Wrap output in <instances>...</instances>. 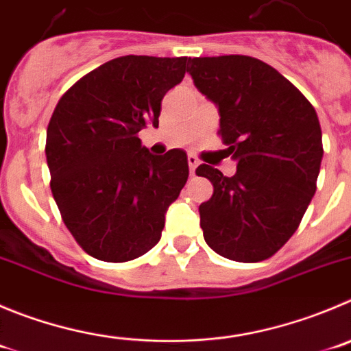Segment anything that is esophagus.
I'll return each mask as SVG.
<instances>
[{
	"mask_svg": "<svg viewBox=\"0 0 351 351\" xmlns=\"http://www.w3.org/2000/svg\"><path fill=\"white\" fill-rule=\"evenodd\" d=\"M186 160H189V168H191V175L194 176L195 168H197V165H199V159L195 156H189V157H186Z\"/></svg>",
	"mask_w": 351,
	"mask_h": 351,
	"instance_id": "esophagus-1",
	"label": "esophagus"
}]
</instances>
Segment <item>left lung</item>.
Segmentation results:
<instances>
[{"mask_svg":"<svg viewBox=\"0 0 351 351\" xmlns=\"http://www.w3.org/2000/svg\"><path fill=\"white\" fill-rule=\"evenodd\" d=\"M195 86L220 110L218 135L237 173L201 165L213 183L199 206L204 241L220 256L256 263L300 227L317 191L322 131L313 106L271 65L245 55L191 58Z\"/></svg>","mask_w":351,"mask_h":351,"instance_id":"1","label":"left lung"}]
</instances>
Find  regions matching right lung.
Wrapping results in <instances>:
<instances>
[{
    "label": "right lung",
    "mask_w": 351,
    "mask_h": 351,
    "mask_svg": "<svg viewBox=\"0 0 351 351\" xmlns=\"http://www.w3.org/2000/svg\"><path fill=\"white\" fill-rule=\"evenodd\" d=\"M186 57L126 55L60 97L47 130L50 186L65 227L90 256L135 260L159 242L168 206L189 178L186 154L152 156L138 131L159 126L160 101Z\"/></svg>",
    "instance_id": "obj_1"
}]
</instances>
